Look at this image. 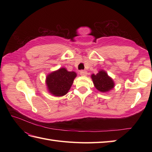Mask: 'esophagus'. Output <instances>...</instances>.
Masks as SVG:
<instances>
[{
	"instance_id": "obj_1",
	"label": "esophagus",
	"mask_w": 152,
	"mask_h": 152,
	"mask_svg": "<svg viewBox=\"0 0 152 152\" xmlns=\"http://www.w3.org/2000/svg\"><path fill=\"white\" fill-rule=\"evenodd\" d=\"M80 74L81 76H87V74H88V72H87V71H86V70H81L80 72Z\"/></svg>"
}]
</instances>
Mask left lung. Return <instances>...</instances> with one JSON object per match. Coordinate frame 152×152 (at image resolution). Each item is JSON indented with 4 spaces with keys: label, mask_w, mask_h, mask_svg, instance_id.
Here are the masks:
<instances>
[{
    "label": "left lung",
    "mask_w": 152,
    "mask_h": 152,
    "mask_svg": "<svg viewBox=\"0 0 152 152\" xmlns=\"http://www.w3.org/2000/svg\"><path fill=\"white\" fill-rule=\"evenodd\" d=\"M91 79L95 88L102 93H108L114 88L115 83L106 71L101 70L96 74H91Z\"/></svg>",
    "instance_id": "obj_1"
}]
</instances>
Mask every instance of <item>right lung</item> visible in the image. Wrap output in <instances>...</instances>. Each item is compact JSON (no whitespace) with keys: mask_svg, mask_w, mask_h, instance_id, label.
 Wrapping results in <instances>:
<instances>
[{"mask_svg":"<svg viewBox=\"0 0 152 152\" xmlns=\"http://www.w3.org/2000/svg\"><path fill=\"white\" fill-rule=\"evenodd\" d=\"M77 74L73 71H68L65 68L51 72L48 74L46 84L48 91L56 96H62L69 92Z\"/></svg>","mask_w":152,"mask_h":152,"instance_id":"obj_1","label":"right lung"}]
</instances>
